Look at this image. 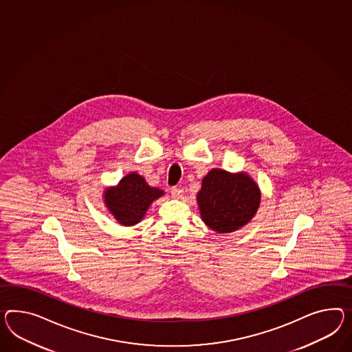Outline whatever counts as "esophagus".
Instances as JSON below:
<instances>
[{
	"instance_id": "34e87169",
	"label": "esophagus",
	"mask_w": 352,
	"mask_h": 352,
	"mask_svg": "<svg viewBox=\"0 0 352 352\" xmlns=\"http://www.w3.org/2000/svg\"><path fill=\"white\" fill-rule=\"evenodd\" d=\"M172 198L180 199L184 195V191L179 189V188H172L171 189Z\"/></svg>"
}]
</instances>
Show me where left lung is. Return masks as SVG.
Wrapping results in <instances>:
<instances>
[{
    "mask_svg": "<svg viewBox=\"0 0 352 352\" xmlns=\"http://www.w3.org/2000/svg\"><path fill=\"white\" fill-rule=\"evenodd\" d=\"M203 222L218 234H228L250 222L261 204V190L245 173L213 168L197 195Z\"/></svg>",
    "mask_w": 352,
    "mask_h": 352,
    "instance_id": "obj_1",
    "label": "left lung"
}]
</instances>
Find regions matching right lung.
Returning a JSON list of instances; mask_svg holds the SVG:
<instances>
[{
	"label": "right lung",
	"mask_w": 352,
	"mask_h": 352,
	"mask_svg": "<svg viewBox=\"0 0 352 352\" xmlns=\"http://www.w3.org/2000/svg\"><path fill=\"white\" fill-rule=\"evenodd\" d=\"M164 191L152 188L144 177L131 172L122 177L116 186L104 190V204L120 225L134 226L145 216L154 200L161 198Z\"/></svg>",
	"instance_id": "obj_1"
}]
</instances>
